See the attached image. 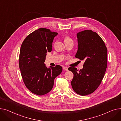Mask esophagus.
<instances>
[{"instance_id":"obj_1","label":"esophagus","mask_w":121,"mask_h":121,"mask_svg":"<svg viewBox=\"0 0 121 121\" xmlns=\"http://www.w3.org/2000/svg\"><path fill=\"white\" fill-rule=\"evenodd\" d=\"M63 69L64 70H65V71H68V68L67 67H63Z\"/></svg>"}]
</instances>
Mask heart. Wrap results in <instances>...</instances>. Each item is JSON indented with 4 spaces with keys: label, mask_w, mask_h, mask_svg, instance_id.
<instances>
[{
    "label": "heart",
    "mask_w": 121,
    "mask_h": 121,
    "mask_svg": "<svg viewBox=\"0 0 121 121\" xmlns=\"http://www.w3.org/2000/svg\"><path fill=\"white\" fill-rule=\"evenodd\" d=\"M67 41H72V40L69 37H66L65 39V42Z\"/></svg>",
    "instance_id": "b5f03b06"
}]
</instances>
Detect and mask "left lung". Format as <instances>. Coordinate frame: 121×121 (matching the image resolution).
Segmentation results:
<instances>
[{"instance_id": "1", "label": "left lung", "mask_w": 121, "mask_h": 121, "mask_svg": "<svg viewBox=\"0 0 121 121\" xmlns=\"http://www.w3.org/2000/svg\"><path fill=\"white\" fill-rule=\"evenodd\" d=\"M78 51L75 57L84 60L80 71L69 67L74 74L71 81L73 90L82 96L89 95L100 86L107 67L108 50L104 41L97 33L84 30L77 34Z\"/></svg>"}]
</instances>
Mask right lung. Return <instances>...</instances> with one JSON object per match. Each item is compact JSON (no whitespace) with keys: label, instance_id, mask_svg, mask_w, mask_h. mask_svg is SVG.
I'll list each match as a JSON object with an SVG mask.
<instances>
[{"label":"right lung","instance_id":"obj_1","mask_svg":"<svg viewBox=\"0 0 121 121\" xmlns=\"http://www.w3.org/2000/svg\"><path fill=\"white\" fill-rule=\"evenodd\" d=\"M58 34L46 28H39L29 34L21 44L19 68L26 87L37 95L50 91L55 78L62 72L60 65L47 68L44 64L47 52H50L54 38Z\"/></svg>","mask_w":121,"mask_h":121}]
</instances>
